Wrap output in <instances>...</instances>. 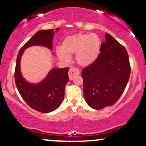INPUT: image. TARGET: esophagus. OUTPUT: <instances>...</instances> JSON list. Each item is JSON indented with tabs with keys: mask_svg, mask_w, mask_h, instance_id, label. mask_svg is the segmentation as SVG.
Here are the masks:
<instances>
[{
	"mask_svg": "<svg viewBox=\"0 0 146 146\" xmlns=\"http://www.w3.org/2000/svg\"><path fill=\"white\" fill-rule=\"evenodd\" d=\"M80 74V71L77 68L75 67H70V70L68 71V76L70 80H73L76 76H78Z\"/></svg>",
	"mask_w": 146,
	"mask_h": 146,
	"instance_id": "1",
	"label": "esophagus"
}]
</instances>
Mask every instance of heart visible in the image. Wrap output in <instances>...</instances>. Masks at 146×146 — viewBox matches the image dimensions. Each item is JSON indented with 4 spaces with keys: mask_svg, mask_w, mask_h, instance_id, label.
Wrapping results in <instances>:
<instances>
[{
    "mask_svg": "<svg viewBox=\"0 0 146 146\" xmlns=\"http://www.w3.org/2000/svg\"><path fill=\"white\" fill-rule=\"evenodd\" d=\"M101 40L96 33H78L67 36L56 50L61 61L70 59V55L76 54V60L82 66H89L96 61L101 50Z\"/></svg>",
    "mask_w": 146,
    "mask_h": 146,
    "instance_id": "obj_1",
    "label": "heart"
}]
</instances>
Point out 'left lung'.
<instances>
[{
  "label": "left lung",
  "mask_w": 146,
  "mask_h": 146,
  "mask_svg": "<svg viewBox=\"0 0 146 146\" xmlns=\"http://www.w3.org/2000/svg\"><path fill=\"white\" fill-rule=\"evenodd\" d=\"M105 37L99 57L82 71L85 100L96 110L115 104L125 91L131 71L125 47L108 33Z\"/></svg>",
  "instance_id": "obj_1"
}]
</instances>
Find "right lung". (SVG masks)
Masks as SVG:
<instances>
[{
    "mask_svg": "<svg viewBox=\"0 0 146 146\" xmlns=\"http://www.w3.org/2000/svg\"><path fill=\"white\" fill-rule=\"evenodd\" d=\"M59 28L56 29V32ZM54 29L38 31L19 50L16 61L15 80L22 99L33 109L47 113L59 108L64 97V89L69 78L68 67L53 68L43 80L38 84L27 82L21 73L20 61L24 50L33 45H40L52 50Z\"/></svg>",
    "mask_w": 146,
    "mask_h": 146,
    "instance_id": "1",
    "label": "right lung"
}]
</instances>
